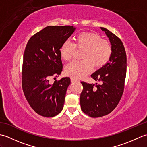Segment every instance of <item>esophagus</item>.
<instances>
[{
  "mask_svg": "<svg viewBox=\"0 0 147 147\" xmlns=\"http://www.w3.org/2000/svg\"><path fill=\"white\" fill-rule=\"evenodd\" d=\"M71 82H77L78 80L76 79V78H74L71 77Z\"/></svg>",
  "mask_w": 147,
  "mask_h": 147,
  "instance_id": "esophagus-1",
  "label": "esophagus"
}]
</instances>
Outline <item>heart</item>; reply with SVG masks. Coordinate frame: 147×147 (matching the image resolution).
<instances>
[{
  "label": "heart",
  "mask_w": 147,
  "mask_h": 147,
  "mask_svg": "<svg viewBox=\"0 0 147 147\" xmlns=\"http://www.w3.org/2000/svg\"><path fill=\"white\" fill-rule=\"evenodd\" d=\"M76 47L85 49L82 55L83 60L71 62L65 67V73L77 78L90 73L93 65L96 68L104 66L109 61L112 52L110 42L102 39L96 33L85 32L76 36L74 43L69 40L63 43L60 49L61 57L65 61H69Z\"/></svg>",
  "instance_id": "1"
}]
</instances>
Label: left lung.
<instances>
[{
  "mask_svg": "<svg viewBox=\"0 0 147 147\" xmlns=\"http://www.w3.org/2000/svg\"><path fill=\"white\" fill-rule=\"evenodd\" d=\"M100 28L112 48L109 61L91 75L101 84L81 82L83 87L80 95L81 109L92 117L107 115L116 107L123 95L126 75V54L123 42L107 29Z\"/></svg>",
  "mask_w": 147,
  "mask_h": 147,
  "instance_id": "8db88e82",
  "label": "left lung"
}]
</instances>
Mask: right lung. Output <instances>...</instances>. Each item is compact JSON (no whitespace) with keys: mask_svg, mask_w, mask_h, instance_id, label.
Here are the masks:
<instances>
[{"mask_svg":"<svg viewBox=\"0 0 147 147\" xmlns=\"http://www.w3.org/2000/svg\"><path fill=\"white\" fill-rule=\"evenodd\" d=\"M73 26H49L30 38L24 50L22 87L31 107L37 114L51 117L63 109L69 77L55 80L62 71L60 49L75 30Z\"/></svg>","mask_w":147,"mask_h":147,"instance_id":"1","label":"right lung"}]
</instances>
